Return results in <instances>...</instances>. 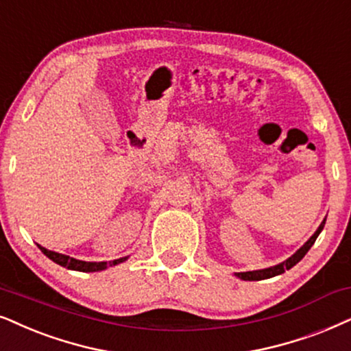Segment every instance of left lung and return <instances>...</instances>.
I'll list each match as a JSON object with an SVG mask.
<instances>
[{
	"mask_svg": "<svg viewBox=\"0 0 351 351\" xmlns=\"http://www.w3.org/2000/svg\"><path fill=\"white\" fill-rule=\"evenodd\" d=\"M324 225H326V219L322 220V223L319 225V228L314 232V234L311 238L308 239V241L304 243L303 246L300 247L298 251L295 252L293 256L288 257L287 261H283V263L277 264V265H272V267H267V269H261V270H250V272H237L234 275H237L238 278H241V280H250V282H254V280H264V278H270V277H275V275H280L285 272V270L291 269L293 265H296L300 263L301 259H303L306 252H308L309 250H311V246L314 245V241H316V238L319 237V233L322 232Z\"/></svg>",
	"mask_w": 351,
	"mask_h": 351,
	"instance_id": "left-lung-1",
	"label": "left lung"
}]
</instances>
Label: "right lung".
<instances>
[{
    "label": "right lung",
    "instance_id": "1",
    "mask_svg": "<svg viewBox=\"0 0 351 351\" xmlns=\"http://www.w3.org/2000/svg\"><path fill=\"white\" fill-rule=\"evenodd\" d=\"M38 247H40V251H42L43 254L48 257V259L53 261V263L61 265V267H66V269H71V270H77V272H100V270L112 267V265H118V264L124 263V261L130 257V256L119 257V259L110 261V263H87V261H79V259H74V257H69L66 254H60V252L50 251V250H47V247L40 246V245H38Z\"/></svg>",
    "mask_w": 351,
    "mask_h": 351
}]
</instances>
